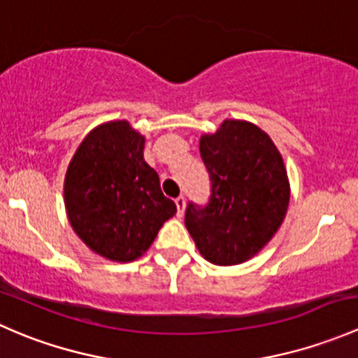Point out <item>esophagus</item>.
Instances as JSON below:
<instances>
[{
    "instance_id": "1",
    "label": "esophagus",
    "mask_w": 358,
    "mask_h": 358,
    "mask_svg": "<svg viewBox=\"0 0 358 358\" xmlns=\"http://www.w3.org/2000/svg\"><path fill=\"white\" fill-rule=\"evenodd\" d=\"M175 202H176V209H178V216H182L183 211H185V197L178 196L175 199Z\"/></svg>"
}]
</instances>
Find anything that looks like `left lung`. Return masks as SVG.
Returning a JSON list of instances; mask_svg holds the SVG:
<instances>
[{"instance_id":"1","label":"left lung","mask_w":358,"mask_h":358,"mask_svg":"<svg viewBox=\"0 0 358 358\" xmlns=\"http://www.w3.org/2000/svg\"><path fill=\"white\" fill-rule=\"evenodd\" d=\"M199 150L211 189L206 204H187L185 227L208 262L239 265L272 239L286 216L282 157L258 126L232 119L202 136Z\"/></svg>"}]
</instances>
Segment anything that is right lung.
Listing matches in <instances>:
<instances>
[{
    "label": "right lung",
    "instance_id": "obj_1",
    "mask_svg": "<svg viewBox=\"0 0 358 358\" xmlns=\"http://www.w3.org/2000/svg\"><path fill=\"white\" fill-rule=\"evenodd\" d=\"M145 138L126 121L93 129L66 175V209L79 239L96 255L133 262L176 213L159 175L143 159Z\"/></svg>",
    "mask_w": 358,
    "mask_h": 358
}]
</instances>
